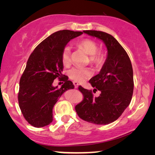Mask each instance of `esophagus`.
I'll list each match as a JSON object with an SVG mask.
<instances>
[{"mask_svg": "<svg viewBox=\"0 0 155 155\" xmlns=\"http://www.w3.org/2000/svg\"><path fill=\"white\" fill-rule=\"evenodd\" d=\"M73 84H74V86H75V88H78V87H79V84H78V82L74 81L73 82Z\"/></svg>", "mask_w": 155, "mask_h": 155, "instance_id": "1", "label": "esophagus"}]
</instances>
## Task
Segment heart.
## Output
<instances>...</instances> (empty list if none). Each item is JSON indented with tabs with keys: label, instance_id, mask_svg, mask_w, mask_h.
Masks as SVG:
<instances>
[{
	"label": "heart",
	"instance_id": "obj_1",
	"mask_svg": "<svg viewBox=\"0 0 155 155\" xmlns=\"http://www.w3.org/2000/svg\"><path fill=\"white\" fill-rule=\"evenodd\" d=\"M78 47L83 49L90 56V62L92 64L99 65L103 61V54L98 51V45L94 40L84 39L77 43ZM71 50L69 46H65L61 52V61L65 66H68L71 63ZM92 71L89 68L73 67L68 71V76L75 82H83L91 77Z\"/></svg>",
	"mask_w": 155,
	"mask_h": 155
}]
</instances>
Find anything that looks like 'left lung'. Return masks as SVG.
I'll return each mask as SVG.
<instances>
[{
	"mask_svg": "<svg viewBox=\"0 0 155 155\" xmlns=\"http://www.w3.org/2000/svg\"><path fill=\"white\" fill-rule=\"evenodd\" d=\"M84 33L101 40L107 48V56L99 73L89 81L94 87L93 92L99 90L100 95L94 97L92 90L79 86L84 99L75 106V111L85 121L107 125L117 120L130 104L134 87L132 64L126 51L113 36L95 30Z\"/></svg>",
	"mask_w": 155,
	"mask_h": 155,
	"instance_id": "obj_1",
	"label": "left lung"
}]
</instances>
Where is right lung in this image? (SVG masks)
<instances>
[{
	"label": "right lung",
	"mask_w": 155,
	"mask_h": 155,
	"mask_svg": "<svg viewBox=\"0 0 155 155\" xmlns=\"http://www.w3.org/2000/svg\"><path fill=\"white\" fill-rule=\"evenodd\" d=\"M82 31L60 30L41 41L31 53L20 80L19 107L27 122L41 128L53 121V108L65 91L73 89L68 78L63 77V48ZM65 82L61 88L52 86L56 78Z\"/></svg>",
	"instance_id": "add662e5"
}]
</instances>
